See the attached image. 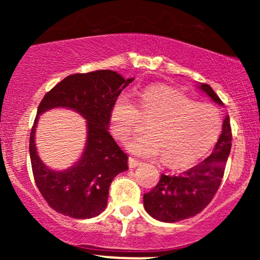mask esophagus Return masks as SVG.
<instances>
[{"label": "esophagus", "instance_id": "esophagus-1", "mask_svg": "<svg viewBox=\"0 0 260 260\" xmlns=\"http://www.w3.org/2000/svg\"><path fill=\"white\" fill-rule=\"evenodd\" d=\"M140 164H142V161L133 159V157H129V159H128V166H129L131 169L137 168V166H139Z\"/></svg>", "mask_w": 260, "mask_h": 260}]
</instances>
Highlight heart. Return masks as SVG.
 Returning <instances> with one entry per match:
<instances>
[{
	"label": "heart",
	"instance_id": "obj_1",
	"mask_svg": "<svg viewBox=\"0 0 260 260\" xmlns=\"http://www.w3.org/2000/svg\"><path fill=\"white\" fill-rule=\"evenodd\" d=\"M139 117L150 118L145 134L128 140L127 150L148 159L161 155L162 162L174 169L186 168L204 156L216 143L221 126L214 107L193 103L162 85L149 86L140 92L138 109L127 94L113 101L110 112L112 134L126 139Z\"/></svg>",
	"mask_w": 260,
	"mask_h": 260
}]
</instances>
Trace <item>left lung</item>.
<instances>
[{"label":"left lung","instance_id":"left-lung-1","mask_svg":"<svg viewBox=\"0 0 260 260\" xmlns=\"http://www.w3.org/2000/svg\"><path fill=\"white\" fill-rule=\"evenodd\" d=\"M198 88L217 105H223L210 85L201 83ZM231 140L230 117L226 116L214 153L178 176L161 174L159 183L145 193L143 202L149 215L162 222H176L201 213L221 183Z\"/></svg>","mask_w":260,"mask_h":260}]
</instances>
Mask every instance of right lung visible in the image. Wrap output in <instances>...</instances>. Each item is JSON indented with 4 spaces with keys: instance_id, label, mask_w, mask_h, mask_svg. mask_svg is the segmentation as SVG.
Returning <instances> with one entry per match:
<instances>
[{
    "instance_id": "obj_1",
    "label": "right lung",
    "mask_w": 260,
    "mask_h": 260,
    "mask_svg": "<svg viewBox=\"0 0 260 260\" xmlns=\"http://www.w3.org/2000/svg\"><path fill=\"white\" fill-rule=\"evenodd\" d=\"M134 78L110 70L68 76L47 92L38 107L30 133V161L35 183L47 204L74 219H90L105 210L113 178L128 170V156L109 133L113 101ZM71 108L87 121L82 156L63 172L47 168L35 144L38 116L52 108Z\"/></svg>"
}]
</instances>
